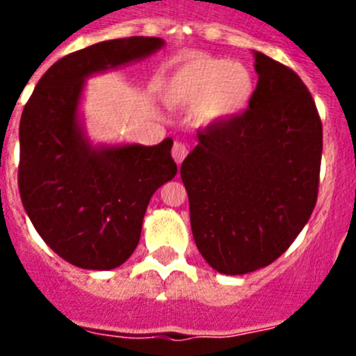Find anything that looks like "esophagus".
<instances>
[{"mask_svg": "<svg viewBox=\"0 0 356 356\" xmlns=\"http://www.w3.org/2000/svg\"><path fill=\"white\" fill-rule=\"evenodd\" d=\"M171 153H172V159H175V162L178 163V165H180V163L184 162L185 156H187L188 149H187V146H185V144L175 143V146H172Z\"/></svg>", "mask_w": 356, "mask_h": 356, "instance_id": "obj_1", "label": "esophagus"}]
</instances>
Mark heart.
I'll list each match as a JSON object with an SVG mask.
<instances>
[{
  "mask_svg": "<svg viewBox=\"0 0 356 356\" xmlns=\"http://www.w3.org/2000/svg\"><path fill=\"white\" fill-rule=\"evenodd\" d=\"M253 92V76L244 65L209 55L181 58L165 83L169 103L196 105L197 119L205 122L241 114Z\"/></svg>",
  "mask_w": 356,
  "mask_h": 356,
  "instance_id": "1",
  "label": "heart"
}]
</instances>
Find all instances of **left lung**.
Returning a JSON list of instances; mask_svg holds the SVG:
<instances>
[{
  "label": "left lung",
  "mask_w": 356,
  "mask_h": 356,
  "mask_svg": "<svg viewBox=\"0 0 356 356\" xmlns=\"http://www.w3.org/2000/svg\"><path fill=\"white\" fill-rule=\"evenodd\" d=\"M259 83L242 115L197 130L184 160L191 228L222 275L275 262L298 237L319 193L323 124L312 94L287 65L254 51Z\"/></svg>",
  "instance_id": "obj_1"
}]
</instances>
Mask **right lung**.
Returning <instances> with one entry per match:
<instances>
[{
	"mask_svg": "<svg viewBox=\"0 0 356 356\" xmlns=\"http://www.w3.org/2000/svg\"><path fill=\"white\" fill-rule=\"evenodd\" d=\"M162 44L159 37H127L69 53L44 72L24 105L19 194L44 242L72 266L105 271L127 262L151 196L178 171L171 139L96 149L76 121L85 78L139 60Z\"/></svg>",
	"mask_w": 356,
	"mask_h": 356,
	"instance_id": "obj_1",
	"label": "right lung"
}]
</instances>
